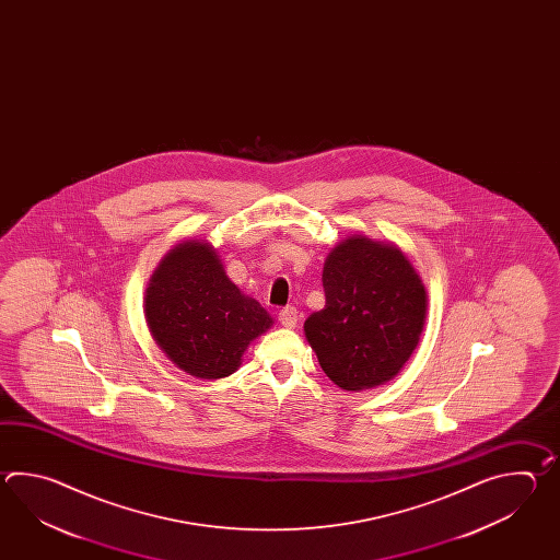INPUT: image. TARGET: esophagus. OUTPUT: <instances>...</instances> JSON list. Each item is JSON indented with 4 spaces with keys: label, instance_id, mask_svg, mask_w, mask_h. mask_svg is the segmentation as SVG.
<instances>
[{
    "label": "esophagus",
    "instance_id": "obj_1",
    "mask_svg": "<svg viewBox=\"0 0 560 560\" xmlns=\"http://www.w3.org/2000/svg\"><path fill=\"white\" fill-rule=\"evenodd\" d=\"M278 320L285 328H296L298 324V310L294 306H288V308L280 310L278 314Z\"/></svg>",
    "mask_w": 560,
    "mask_h": 560
}]
</instances>
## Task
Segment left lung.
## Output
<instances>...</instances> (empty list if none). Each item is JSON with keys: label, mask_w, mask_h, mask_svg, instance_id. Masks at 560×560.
<instances>
[{"label": "left lung", "mask_w": 560, "mask_h": 560, "mask_svg": "<svg viewBox=\"0 0 560 560\" xmlns=\"http://www.w3.org/2000/svg\"><path fill=\"white\" fill-rule=\"evenodd\" d=\"M326 306L304 322L326 376L346 393L393 381L417 350L429 292L394 242L348 236L328 252Z\"/></svg>", "instance_id": "1"}]
</instances>
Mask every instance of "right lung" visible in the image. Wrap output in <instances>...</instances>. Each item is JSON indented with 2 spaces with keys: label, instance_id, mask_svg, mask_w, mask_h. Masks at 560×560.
I'll list each match as a JSON object with an SVG mask.
<instances>
[{
  "label": "right lung",
  "instance_id": "1",
  "mask_svg": "<svg viewBox=\"0 0 560 560\" xmlns=\"http://www.w3.org/2000/svg\"><path fill=\"white\" fill-rule=\"evenodd\" d=\"M143 316L167 360L202 381L234 374L252 340L275 324L228 278L208 240H184L160 260L145 288Z\"/></svg>",
  "mask_w": 560,
  "mask_h": 560
}]
</instances>
